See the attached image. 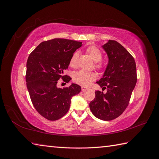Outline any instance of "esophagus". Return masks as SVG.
I'll list each match as a JSON object with an SVG mask.
<instances>
[{
  "label": "esophagus",
  "instance_id": "esophagus-1",
  "mask_svg": "<svg viewBox=\"0 0 159 159\" xmlns=\"http://www.w3.org/2000/svg\"><path fill=\"white\" fill-rule=\"evenodd\" d=\"M87 89H88L87 88H85V87H81V91H85Z\"/></svg>",
  "mask_w": 159,
  "mask_h": 159
}]
</instances>
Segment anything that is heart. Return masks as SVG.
I'll return each instance as SVG.
<instances>
[{"label":"heart","instance_id":"1","mask_svg":"<svg viewBox=\"0 0 159 159\" xmlns=\"http://www.w3.org/2000/svg\"><path fill=\"white\" fill-rule=\"evenodd\" d=\"M86 52L95 62V67L96 69L99 70H102L105 68V64L101 60L102 59L103 54L101 50L97 46L91 45L89 46ZM78 57V52H74L72 54L70 60V66L71 68H75L77 66V60ZM96 75L95 72L93 71H85L84 70H80L75 72L73 75V80L74 82L82 86L89 85L93 81L96 79Z\"/></svg>","mask_w":159,"mask_h":159}]
</instances>
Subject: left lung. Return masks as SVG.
I'll use <instances>...</instances> for the list:
<instances>
[{
    "instance_id": "8db88e82",
    "label": "left lung",
    "mask_w": 159,
    "mask_h": 159,
    "mask_svg": "<svg viewBox=\"0 0 159 159\" xmlns=\"http://www.w3.org/2000/svg\"><path fill=\"white\" fill-rule=\"evenodd\" d=\"M109 61L103 78L97 84L107 93L96 91L89 103L91 111L103 121H111L121 115L128 106L137 83L136 64L131 54L115 40L102 46Z\"/></svg>"
}]
</instances>
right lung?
<instances>
[{"instance_id":"right-lung-1","label":"right lung","mask_w":159,"mask_h":159,"mask_svg":"<svg viewBox=\"0 0 159 159\" xmlns=\"http://www.w3.org/2000/svg\"><path fill=\"white\" fill-rule=\"evenodd\" d=\"M82 42L54 38L42 42L28 56L26 63V86L34 107L50 121L61 118L68 111L71 98L81 91L78 84L57 88L60 78L68 83L71 78L64 75L70 60Z\"/></svg>"}]
</instances>
